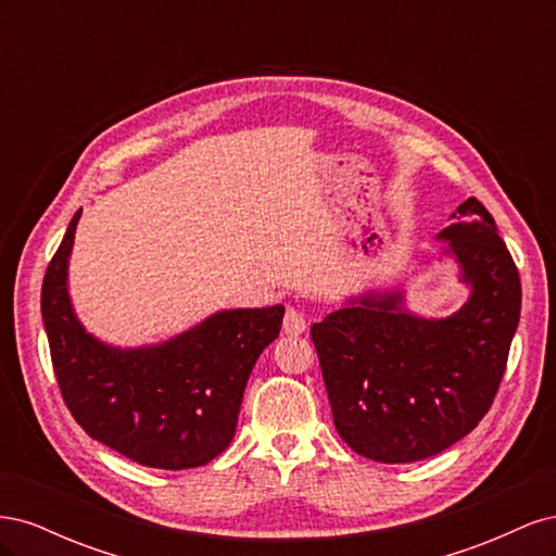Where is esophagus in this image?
I'll return each instance as SVG.
<instances>
[{"label": "esophagus", "mask_w": 556, "mask_h": 556, "mask_svg": "<svg viewBox=\"0 0 556 556\" xmlns=\"http://www.w3.org/2000/svg\"><path fill=\"white\" fill-rule=\"evenodd\" d=\"M306 317L301 311L296 308H288V313H285V319H282V331L288 336H299L306 331Z\"/></svg>", "instance_id": "1"}]
</instances>
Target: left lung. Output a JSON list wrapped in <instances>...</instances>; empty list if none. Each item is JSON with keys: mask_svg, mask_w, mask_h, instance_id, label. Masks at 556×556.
Returning <instances> with one entry per match:
<instances>
[{"mask_svg": "<svg viewBox=\"0 0 556 556\" xmlns=\"http://www.w3.org/2000/svg\"><path fill=\"white\" fill-rule=\"evenodd\" d=\"M445 255L470 288L447 317L410 313L401 290L368 292L311 327L333 425L366 459L408 464L462 441L490 410L519 325L521 282L476 197L452 213Z\"/></svg>", "mask_w": 556, "mask_h": 556, "instance_id": "left-lung-1", "label": "left lung"}]
</instances>
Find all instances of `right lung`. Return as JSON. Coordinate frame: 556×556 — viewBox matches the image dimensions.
<instances>
[{
    "label": "right lung",
    "mask_w": 556,
    "mask_h": 556,
    "mask_svg": "<svg viewBox=\"0 0 556 556\" xmlns=\"http://www.w3.org/2000/svg\"><path fill=\"white\" fill-rule=\"evenodd\" d=\"M80 211L50 260L41 315L66 408L90 439L150 468H194L233 439L252 366L285 306L220 311L157 345L115 348L74 313L66 268Z\"/></svg>",
    "instance_id": "1"
}]
</instances>
